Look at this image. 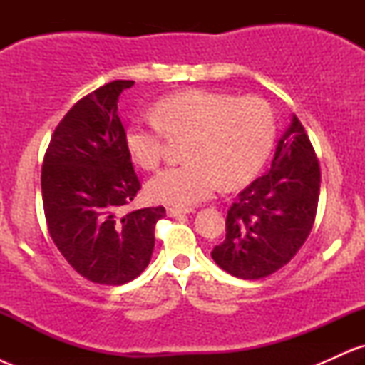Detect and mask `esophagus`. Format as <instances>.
<instances>
[{
	"label": "esophagus",
	"instance_id": "esophagus-1",
	"mask_svg": "<svg viewBox=\"0 0 365 365\" xmlns=\"http://www.w3.org/2000/svg\"><path fill=\"white\" fill-rule=\"evenodd\" d=\"M188 212H194V209H182V207H168L166 209V215L175 217V216H182V215H188Z\"/></svg>",
	"mask_w": 365,
	"mask_h": 365
}]
</instances>
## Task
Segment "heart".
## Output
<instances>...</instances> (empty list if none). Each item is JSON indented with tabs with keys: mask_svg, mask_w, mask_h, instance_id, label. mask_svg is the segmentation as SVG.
Returning a JSON list of instances; mask_svg holds the SVG:
<instances>
[{
	"mask_svg": "<svg viewBox=\"0 0 365 365\" xmlns=\"http://www.w3.org/2000/svg\"><path fill=\"white\" fill-rule=\"evenodd\" d=\"M168 137H187V161L159 171L148 192L158 202L185 207L211 197L221 182L235 188L257 175L273 149L276 116L259 96L180 91L154 104L153 118L128 125L125 148L140 168L156 170Z\"/></svg>",
	"mask_w": 365,
	"mask_h": 365,
	"instance_id": "b5f03b06",
	"label": "heart"
}]
</instances>
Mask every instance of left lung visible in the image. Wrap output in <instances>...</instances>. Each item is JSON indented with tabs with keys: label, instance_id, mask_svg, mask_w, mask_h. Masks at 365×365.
<instances>
[{
	"label": "left lung",
	"instance_id": "8db88e82",
	"mask_svg": "<svg viewBox=\"0 0 365 365\" xmlns=\"http://www.w3.org/2000/svg\"><path fill=\"white\" fill-rule=\"evenodd\" d=\"M319 187V159L304 125L293 116L271 170L230 206L226 237L211 252L217 266L242 279H261L282 269L311 233Z\"/></svg>",
	"mask_w": 365,
	"mask_h": 365
}]
</instances>
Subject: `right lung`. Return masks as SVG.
<instances>
[{
    "mask_svg": "<svg viewBox=\"0 0 365 365\" xmlns=\"http://www.w3.org/2000/svg\"><path fill=\"white\" fill-rule=\"evenodd\" d=\"M133 81H113L78 99L46 149L41 188L48 232L63 257L92 283L118 287L148 267L165 207L123 212L140 190L125 148L118 98Z\"/></svg>",
    "mask_w": 365,
    "mask_h": 365,
    "instance_id": "right-lung-1",
    "label": "right lung"
}]
</instances>
